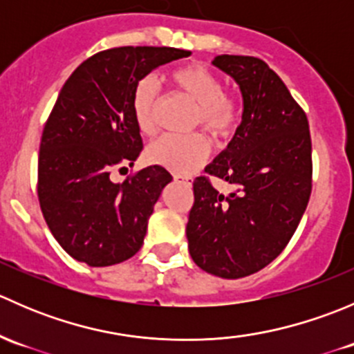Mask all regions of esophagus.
Instances as JSON below:
<instances>
[{
	"label": "esophagus",
	"instance_id": "obj_1",
	"mask_svg": "<svg viewBox=\"0 0 354 354\" xmlns=\"http://www.w3.org/2000/svg\"><path fill=\"white\" fill-rule=\"evenodd\" d=\"M174 180L181 181V183H185V185H192V178L181 176V174H176V176H174Z\"/></svg>",
	"mask_w": 354,
	"mask_h": 354
}]
</instances>
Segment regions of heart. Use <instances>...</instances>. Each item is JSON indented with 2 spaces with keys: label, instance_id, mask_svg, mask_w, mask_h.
<instances>
[{
  "label": "heart",
  "instance_id": "1",
  "mask_svg": "<svg viewBox=\"0 0 354 354\" xmlns=\"http://www.w3.org/2000/svg\"><path fill=\"white\" fill-rule=\"evenodd\" d=\"M169 78L178 91L197 104L195 124H202L216 140H226L234 133L240 121V109L238 102L226 94V85L219 75L210 68L192 63L171 71ZM159 99L160 88L154 77H144L133 85L131 114L142 133H154ZM209 154L210 145L203 135H162L149 145L147 160L174 174H188L198 169Z\"/></svg>",
  "mask_w": 354,
  "mask_h": 354
}]
</instances>
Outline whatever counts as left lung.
Masks as SVG:
<instances>
[{
	"label": "left lung",
	"mask_w": 354,
	"mask_h": 354,
	"mask_svg": "<svg viewBox=\"0 0 354 354\" xmlns=\"http://www.w3.org/2000/svg\"><path fill=\"white\" fill-rule=\"evenodd\" d=\"M212 63L240 85L243 114L205 173L236 190L224 197L207 176L194 181L188 250L205 272L238 279L269 266L295 234L312 194V138L305 111L266 62L221 55Z\"/></svg>",
	"instance_id": "obj_1"
}]
</instances>
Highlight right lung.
<instances>
[{
  "label": "right lung",
  "instance_id": "1",
  "mask_svg": "<svg viewBox=\"0 0 354 354\" xmlns=\"http://www.w3.org/2000/svg\"><path fill=\"white\" fill-rule=\"evenodd\" d=\"M190 55L154 46L106 49L63 85L42 131L37 195L53 236L78 262L114 266L144 245L149 217L173 176L149 166L114 183L111 173L133 166L144 149L130 106L133 85Z\"/></svg>",
  "mask_w": 354,
  "mask_h": 354
}]
</instances>
